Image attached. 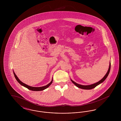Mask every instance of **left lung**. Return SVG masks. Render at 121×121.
<instances>
[{"label":"left lung","mask_w":121,"mask_h":121,"mask_svg":"<svg viewBox=\"0 0 121 121\" xmlns=\"http://www.w3.org/2000/svg\"><path fill=\"white\" fill-rule=\"evenodd\" d=\"M110 68H111V63L110 62L109 66V69H108V71L107 73L105 74V75L104 76V78L99 81L98 82H96L95 83H93L91 85H81L79 84H78L76 82H74L71 79V81H72V82L76 86H77L78 88H80L81 89H86V90H89V89H92L94 88H95L96 86H97L98 85H99L100 84L102 83V82H103L105 80V79L107 78L108 77V75L110 71Z\"/></svg>","instance_id":"obj_1"}]
</instances>
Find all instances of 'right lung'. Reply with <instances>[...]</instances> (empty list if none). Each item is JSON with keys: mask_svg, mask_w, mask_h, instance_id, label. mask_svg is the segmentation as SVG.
<instances>
[{"mask_svg": "<svg viewBox=\"0 0 121 121\" xmlns=\"http://www.w3.org/2000/svg\"><path fill=\"white\" fill-rule=\"evenodd\" d=\"M13 74L14 75V77L16 79V80L17 81V82L21 84L22 86H24L26 88H27L28 89H29V90L33 91H43L44 89H46L47 88H48V86H49L52 82V81H53V78H52V81H51V82L50 83H49L48 84H47L46 86H40V87H35V86H29L25 83H24L22 82H21V81L19 79V78H18L17 75L15 74V73L14 72V71H13Z\"/></svg>", "mask_w": 121, "mask_h": 121, "instance_id": "add662e5", "label": "right lung"}]
</instances>
